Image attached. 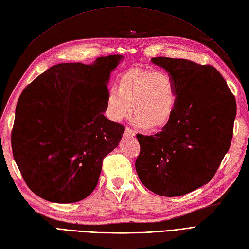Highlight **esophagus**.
Returning a JSON list of instances; mask_svg holds the SVG:
<instances>
[{"instance_id": "34e87169", "label": "esophagus", "mask_w": 249, "mask_h": 249, "mask_svg": "<svg viewBox=\"0 0 249 249\" xmlns=\"http://www.w3.org/2000/svg\"><path fill=\"white\" fill-rule=\"evenodd\" d=\"M124 135L127 136V137H134L136 135V132L134 130H132L131 127L126 126L125 130H124Z\"/></svg>"}]
</instances>
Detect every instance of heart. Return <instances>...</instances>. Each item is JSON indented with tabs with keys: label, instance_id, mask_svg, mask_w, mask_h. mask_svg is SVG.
I'll return each mask as SVG.
<instances>
[{
	"label": "heart",
	"instance_id": "heart-1",
	"mask_svg": "<svg viewBox=\"0 0 249 249\" xmlns=\"http://www.w3.org/2000/svg\"><path fill=\"white\" fill-rule=\"evenodd\" d=\"M177 87L165 72L134 68L118 81V89L108 92L109 115L115 122L137 116V124L148 130H158L172 119L177 107Z\"/></svg>",
	"mask_w": 249,
	"mask_h": 249
}]
</instances>
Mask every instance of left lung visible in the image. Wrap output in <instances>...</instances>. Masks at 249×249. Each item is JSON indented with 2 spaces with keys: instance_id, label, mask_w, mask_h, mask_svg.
<instances>
[{
  "instance_id": "left-lung-1",
  "label": "left lung",
  "mask_w": 249,
  "mask_h": 249,
  "mask_svg": "<svg viewBox=\"0 0 249 249\" xmlns=\"http://www.w3.org/2000/svg\"><path fill=\"white\" fill-rule=\"evenodd\" d=\"M177 87L175 113L162 131L138 134L136 171L155 194L175 197L210 182L230 148L236 102L224 77L211 65L187 59L152 58Z\"/></svg>"
}]
</instances>
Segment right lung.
Returning <instances> with one entry per match:
<instances>
[{
    "label": "right lung",
    "instance_id": "right-lung-1",
    "mask_svg": "<svg viewBox=\"0 0 249 249\" xmlns=\"http://www.w3.org/2000/svg\"><path fill=\"white\" fill-rule=\"evenodd\" d=\"M124 57L50 67L21 93L11 135L15 162L31 190L45 200L72 203L98 184L102 162L124 132L109 121L107 84Z\"/></svg>",
    "mask_w": 249,
    "mask_h": 249
}]
</instances>
